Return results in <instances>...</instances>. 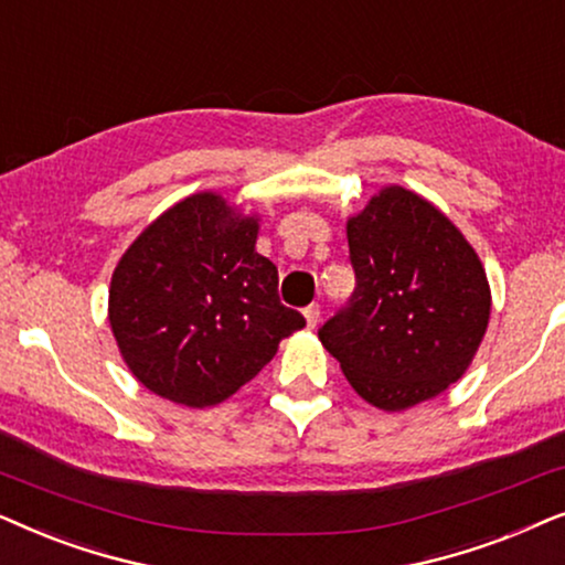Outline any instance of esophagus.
<instances>
[{"label":"esophagus","instance_id":"1","mask_svg":"<svg viewBox=\"0 0 565 565\" xmlns=\"http://www.w3.org/2000/svg\"><path fill=\"white\" fill-rule=\"evenodd\" d=\"M305 320H307V328H315L320 322V305H310L305 310Z\"/></svg>","mask_w":565,"mask_h":565}]
</instances>
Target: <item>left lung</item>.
<instances>
[{"label":"left lung","mask_w":565,"mask_h":565,"mask_svg":"<svg viewBox=\"0 0 565 565\" xmlns=\"http://www.w3.org/2000/svg\"><path fill=\"white\" fill-rule=\"evenodd\" d=\"M356 289L320 328L351 387L382 411L431 401L470 366L491 287L478 253L431 201L382 188L345 224Z\"/></svg>","instance_id":"left-lung-1"}]
</instances>
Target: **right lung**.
I'll list each match as a JSON object with an SVG mask.
<instances>
[{
	"label": "right lung",
	"mask_w": 565,
	"mask_h": 565,
	"mask_svg": "<svg viewBox=\"0 0 565 565\" xmlns=\"http://www.w3.org/2000/svg\"><path fill=\"white\" fill-rule=\"evenodd\" d=\"M255 239L258 216L204 191L157 216L118 260L110 330L149 393L188 408L227 401L305 328Z\"/></svg>",
	"instance_id": "right-lung-1"
}]
</instances>
